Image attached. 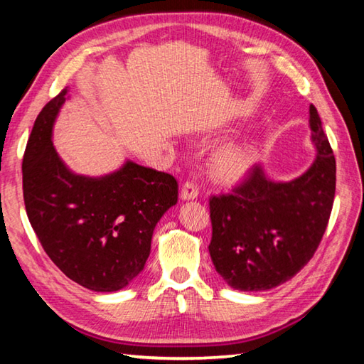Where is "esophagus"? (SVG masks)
<instances>
[{
	"instance_id": "1",
	"label": "esophagus",
	"mask_w": 364,
	"mask_h": 364,
	"mask_svg": "<svg viewBox=\"0 0 364 364\" xmlns=\"http://www.w3.org/2000/svg\"><path fill=\"white\" fill-rule=\"evenodd\" d=\"M197 196H199V189H197V186L193 181H186L183 184L181 194H180L183 200H193Z\"/></svg>"
}]
</instances>
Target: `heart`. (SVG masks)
Instances as JSON below:
<instances>
[{
	"instance_id": "1",
	"label": "heart",
	"mask_w": 364,
	"mask_h": 364,
	"mask_svg": "<svg viewBox=\"0 0 364 364\" xmlns=\"http://www.w3.org/2000/svg\"><path fill=\"white\" fill-rule=\"evenodd\" d=\"M257 160V146L252 139H236L221 144L212 154L208 171L215 181L236 184L242 181Z\"/></svg>"
}]
</instances>
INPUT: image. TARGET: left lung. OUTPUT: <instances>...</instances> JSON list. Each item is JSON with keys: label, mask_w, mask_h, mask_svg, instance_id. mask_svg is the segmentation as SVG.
Segmentation results:
<instances>
[{"label": "left lung", "mask_w": 364, "mask_h": 364, "mask_svg": "<svg viewBox=\"0 0 364 364\" xmlns=\"http://www.w3.org/2000/svg\"><path fill=\"white\" fill-rule=\"evenodd\" d=\"M316 157L305 173L273 181L254 165L231 194L210 197L217 273L236 291H268L294 278L315 255L336 194V159L316 107L310 106Z\"/></svg>", "instance_id": "obj_1"}]
</instances>
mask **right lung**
Segmentation results:
<instances>
[{"label":"right lung","mask_w":364,"mask_h":364,"mask_svg":"<svg viewBox=\"0 0 364 364\" xmlns=\"http://www.w3.org/2000/svg\"><path fill=\"white\" fill-rule=\"evenodd\" d=\"M67 91L41 109L30 133L22 160L27 217L67 278L90 291L115 292L144 269L154 228L178 202V183L132 160L104 176L73 173L53 146Z\"/></svg>","instance_id":"obj_1"}]
</instances>
